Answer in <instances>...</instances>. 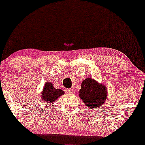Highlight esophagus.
<instances>
[{
  "label": "esophagus",
  "instance_id": "esophagus-1",
  "mask_svg": "<svg viewBox=\"0 0 145 145\" xmlns=\"http://www.w3.org/2000/svg\"><path fill=\"white\" fill-rule=\"evenodd\" d=\"M66 92H67V93H73V92H74V90H73V89H72V88L66 89Z\"/></svg>",
  "mask_w": 145,
  "mask_h": 145
}]
</instances>
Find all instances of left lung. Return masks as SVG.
Returning <instances> with one entry per match:
<instances>
[{"mask_svg": "<svg viewBox=\"0 0 145 145\" xmlns=\"http://www.w3.org/2000/svg\"><path fill=\"white\" fill-rule=\"evenodd\" d=\"M79 96L87 108L92 110L105 103L108 93L105 85L99 84L92 78H87L81 83Z\"/></svg>", "mask_w": 145, "mask_h": 145, "instance_id": "1", "label": "left lung"}]
</instances>
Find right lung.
Returning <instances> with one entry per match:
<instances>
[{
	"mask_svg": "<svg viewBox=\"0 0 145 145\" xmlns=\"http://www.w3.org/2000/svg\"><path fill=\"white\" fill-rule=\"evenodd\" d=\"M64 94V91L61 89H55L53 87V84L48 81L44 86V89L41 93V99L44 103L46 102V103L51 104Z\"/></svg>",
	"mask_w": 145,
	"mask_h": 145,
	"instance_id": "obj_1",
	"label": "right lung"
}]
</instances>
